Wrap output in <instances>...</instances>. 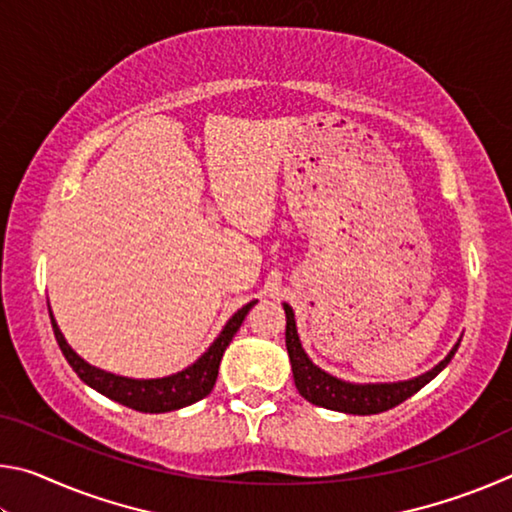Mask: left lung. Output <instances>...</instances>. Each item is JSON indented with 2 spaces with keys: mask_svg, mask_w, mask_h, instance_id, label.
Wrapping results in <instances>:
<instances>
[{
  "mask_svg": "<svg viewBox=\"0 0 512 512\" xmlns=\"http://www.w3.org/2000/svg\"><path fill=\"white\" fill-rule=\"evenodd\" d=\"M284 314H287V352L291 359L293 381H296L298 393L305 397L307 402L323 406L329 411L350 413V415H375L381 411L393 409V406L409 400L411 395L427 386L429 381L447 368V363L461 345V339L454 343V348L447 352V357L433 366L431 370L422 372L418 377L402 379V381H377V384H357V381H345L341 377L329 375L327 370L318 368L314 361L309 359L298 336L296 327V314L289 302H282Z\"/></svg>",
  "mask_w": 512,
  "mask_h": 512,
  "instance_id": "1",
  "label": "left lung"
}]
</instances>
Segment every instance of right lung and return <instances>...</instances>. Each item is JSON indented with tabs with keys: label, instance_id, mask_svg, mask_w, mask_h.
I'll return each instance as SVG.
<instances>
[{
	"label": "right lung",
	"instance_id": "add662e5",
	"mask_svg": "<svg viewBox=\"0 0 512 512\" xmlns=\"http://www.w3.org/2000/svg\"><path fill=\"white\" fill-rule=\"evenodd\" d=\"M255 302L257 300L248 302V305H244L232 314L228 323L223 325L221 334L216 336L214 343L192 363V366H187L180 372H173V375L153 377V379L124 377V375H115V372L92 366V363L85 361L81 354H76L72 350V345L67 343L63 332H60L54 314H51V307H49V316H51V327H54L60 350H63L67 363L74 368L76 375H79L85 384L94 388L97 393L110 397V400L128 406V409H135L142 413H167V411L183 409V406L194 404L198 400H203L205 395H210V391L214 388V381L219 377L223 352L230 345L232 336L237 334V329L241 327V323H244V318L248 316V311L253 309Z\"/></svg>",
	"mask_w": 512,
	"mask_h": 512
}]
</instances>
